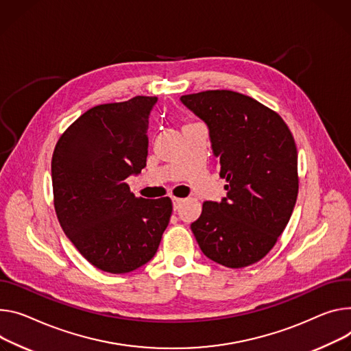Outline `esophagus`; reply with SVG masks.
<instances>
[{"instance_id":"esophagus-1","label":"esophagus","mask_w":351,"mask_h":351,"mask_svg":"<svg viewBox=\"0 0 351 351\" xmlns=\"http://www.w3.org/2000/svg\"><path fill=\"white\" fill-rule=\"evenodd\" d=\"M172 203H173V210L176 211L180 206H182V203H183V199H178V197H172Z\"/></svg>"}]
</instances>
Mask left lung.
Returning a JSON list of instances; mask_svg holds the SVG:
<instances>
[{"label":"left lung","mask_w":351,"mask_h":351,"mask_svg":"<svg viewBox=\"0 0 351 351\" xmlns=\"http://www.w3.org/2000/svg\"><path fill=\"white\" fill-rule=\"evenodd\" d=\"M202 119L227 196L204 202L192 222L206 256L241 269L263 259L282 234L298 195V155L291 132L273 110L239 92L183 95Z\"/></svg>","instance_id":"1"}]
</instances>
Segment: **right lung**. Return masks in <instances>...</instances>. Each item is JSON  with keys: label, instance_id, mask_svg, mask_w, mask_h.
I'll return each mask as SVG.
<instances>
[{"label": "right lung", "instance_id": "obj_1", "mask_svg": "<svg viewBox=\"0 0 351 351\" xmlns=\"http://www.w3.org/2000/svg\"><path fill=\"white\" fill-rule=\"evenodd\" d=\"M156 97L95 106L62 134L51 159L60 226L82 256L113 274L148 263L167 230L169 197L143 199L125 179L147 165L148 120Z\"/></svg>", "mask_w": 351, "mask_h": 351}]
</instances>
